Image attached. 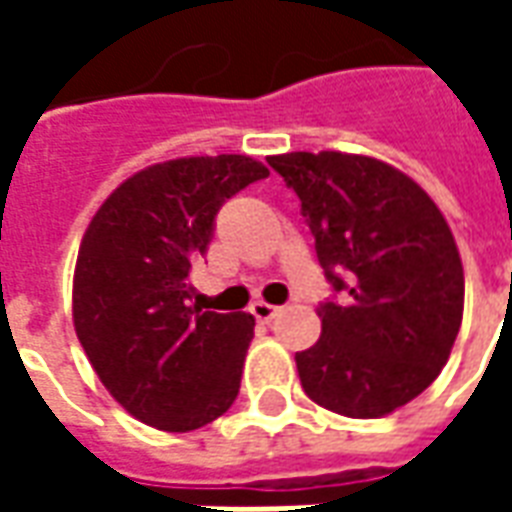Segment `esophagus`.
I'll return each instance as SVG.
<instances>
[{"label": "esophagus", "mask_w": 512, "mask_h": 512, "mask_svg": "<svg viewBox=\"0 0 512 512\" xmlns=\"http://www.w3.org/2000/svg\"><path fill=\"white\" fill-rule=\"evenodd\" d=\"M277 312H279V307L268 304V301H255V304H252V315H255L257 321H263V323L271 321V318H274Z\"/></svg>", "instance_id": "1"}]
</instances>
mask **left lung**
I'll use <instances>...</instances> for the list:
<instances>
[{
    "label": "left lung",
    "instance_id": "8db88e82",
    "mask_svg": "<svg viewBox=\"0 0 512 512\" xmlns=\"http://www.w3.org/2000/svg\"><path fill=\"white\" fill-rule=\"evenodd\" d=\"M268 164L296 191L332 285L321 340L296 354L301 386L345 417L392 414L436 381L461 329L450 227L414 180L378 158L323 150Z\"/></svg>",
    "mask_w": 512,
    "mask_h": 512
}]
</instances>
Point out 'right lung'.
Instances as JSON below:
<instances>
[{
	"instance_id": "obj_1",
	"label": "right lung",
	"mask_w": 512,
	"mask_h": 512,
	"mask_svg": "<svg viewBox=\"0 0 512 512\" xmlns=\"http://www.w3.org/2000/svg\"><path fill=\"white\" fill-rule=\"evenodd\" d=\"M263 178L249 156L153 164L117 186L84 233L73 326L98 378L145 425L197 430L238 397L255 318L191 307L189 271L224 202Z\"/></svg>"
}]
</instances>
